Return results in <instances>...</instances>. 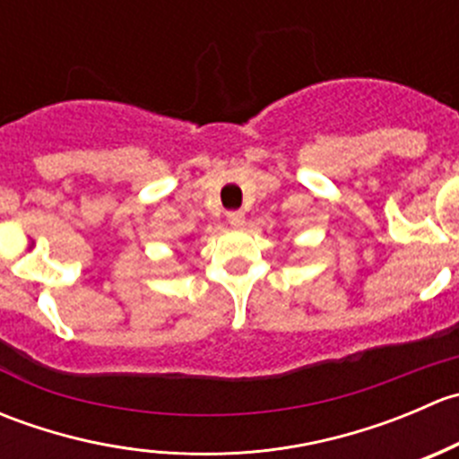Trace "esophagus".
Wrapping results in <instances>:
<instances>
[{"mask_svg": "<svg viewBox=\"0 0 459 459\" xmlns=\"http://www.w3.org/2000/svg\"><path fill=\"white\" fill-rule=\"evenodd\" d=\"M226 217H229V224L233 226V229H242L244 221H247V217H244L242 211H230Z\"/></svg>", "mask_w": 459, "mask_h": 459, "instance_id": "34e87169", "label": "esophagus"}]
</instances>
